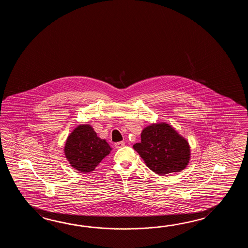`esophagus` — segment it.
Returning <instances> with one entry per match:
<instances>
[{"label":"esophagus","mask_w":248,"mask_h":248,"mask_svg":"<svg viewBox=\"0 0 248 248\" xmlns=\"http://www.w3.org/2000/svg\"><path fill=\"white\" fill-rule=\"evenodd\" d=\"M114 146L117 149H120V148L124 147L125 146V142H118L114 143Z\"/></svg>","instance_id":"1"}]
</instances>
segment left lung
<instances>
[{
	"label": "left lung",
	"instance_id": "left-lung-1",
	"mask_svg": "<svg viewBox=\"0 0 248 248\" xmlns=\"http://www.w3.org/2000/svg\"><path fill=\"white\" fill-rule=\"evenodd\" d=\"M133 148L158 175L184 170L190 158L189 142L167 123L146 126L141 134V142Z\"/></svg>",
	"mask_w": 248,
	"mask_h": 248
}]
</instances>
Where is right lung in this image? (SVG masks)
I'll return each mask as SVG.
<instances>
[{"instance_id":"obj_1","label":"right lung","mask_w":248,"mask_h":248,"mask_svg":"<svg viewBox=\"0 0 248 248\" xmlns=\"http://www.w3.org/2000/svg\"><path fill=\"white\" fill-rule=\"evenodd\" d=\"M111 151L108 142L97 137L90 125H79L74 128L64 146L69 163L82 173L93 171Z\"/></svg>"}]
</instances>
